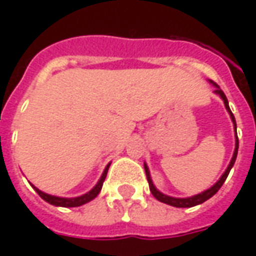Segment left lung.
I'll list each match as a JSON object with an SVG mask.
<instances>
[{"instance_id":"8db88e82","label":"left lung","mask_w":256,"mask_h":256,"mask_svg":"<svg viewBox=\"0 0 256 256\" xmlns=\"http://www.w3.org/2000/svg\"><path fill=\"white\" fill-rule=\"evenodd\" d=\"M210 84H212L215 88L214 93L215 94H218L224 100V104H225V108L226 111L229 112V115H230V119L232 122H233V126H234V134H236V146H234V152H233V156H232V160L229 163V166L228 168L225 170V172L220 176V178L216 181V182L211 186V188L206 189L203 190L202 193H198V194H194V196H190V198H172V196H167L164 193H162L159 189H156V186L154 185L152 182V178H150V168L146 166V163H144V168H145V174H146V178H148V184H150V193L154 194V198H158L159 202L162 203H166L168 206H172V207H178V208H188V207H194V206H198V204H202L204 203L206 200H208L210 198H212L215 193L220 190V188L224 185L225 182V180L228 178L229 176V172H230L232 167L234 164V162H236V158H237V150H238V138H237V132H236V120H234V116H233V114H232L230 108H229V102H228V98H226L225 93L220 90V88L218 84L212 82V80H208Z\"/></svg>"}]
</instances>
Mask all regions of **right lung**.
I'll list each match as a JSON object with an SVG mask.
<instances>
[{
	"instance_id": "obj_1",
	"label": "right lung",
	"mask_w": 256,
	"mask_h": 256,
	"mask_svg": "<svg viewBox=\"0 0 256 256\" xmlns=\"http://www.w3.org/2000/svg\"><path fill=\"white\" fill-rule=\"evenodd\" d=\"M110 164H111V163H108L106 166L104 172L101 174L100 180H98V182L94 186L90 189L89 192L84 193L82 196H78V198H58V196H53V194H48V193L42 192V190H40L36 186H34L32 184H31V186L36 189V192L38 193L45 202H48L49 204H52V206H56V207H79V206H84V204L89 203L93 198H97V194L100 193L101 188H102V184L106 181V172H108Z\"/></svg>"
}]
</instances>
